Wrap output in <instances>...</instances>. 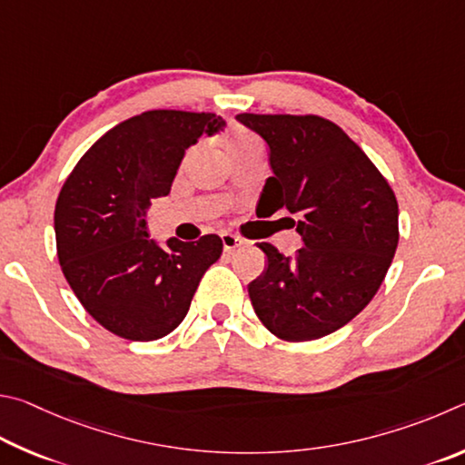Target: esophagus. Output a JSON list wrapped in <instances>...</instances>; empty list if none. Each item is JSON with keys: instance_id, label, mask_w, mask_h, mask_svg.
<instances>
[{"instance_id": "34e87169", "label": "esophagus", "mask_w": 465, "mask_h": 465, "mask_svg": "<svg viewBox=\"0 0 465 465\" xmlns=\"http://www.w3.org/2000/svg\"><path fill=\"white\" fill-rule=\"evenodd\" d=\"M220 239H223L224 251H234L237 247L245 245V241H242L241 237H237V234H232V232H223V234H220Z\"/></svg>"}]
</instances>
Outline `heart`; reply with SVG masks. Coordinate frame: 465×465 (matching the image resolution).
I'll list each match as a JSON object with an SVG mask.
<instances>
[{"label": "heart", "instance_id": "1", "mask_svg": "<svg viewBox=\"0 0 465 465\" xmlns=\"http://www.w3.org/2000/svg\"><path fill=\"white\" fill-rule=\"evenodd\" d=\"M249 146H262L259 143V138L251 133H234L231 136V141H228V153H234V151H241V149H249Z\"/></svg>", "mask_w": 465, "mask_h": 465}]
</instances>
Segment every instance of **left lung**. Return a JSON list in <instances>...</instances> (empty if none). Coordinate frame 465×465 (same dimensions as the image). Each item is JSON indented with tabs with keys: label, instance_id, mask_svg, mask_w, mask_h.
I'll list each match as a JSON object with an SVG mask.
<instances>
[{
	"label": "left lung",
	"instance_id": "1",
	"mask_svg": "<svg viewBox=\"0 0 465 465\" xmlns=\"http://www.w3.org/2000/svg\"><path fill=\"white\" fill-rule=\"evenodd\" d=\"M270 144L273 177L259 206L300 214L304 247L283 257L257 242L267 270L249 298L267 331L290 343L321 339L355 319L384 282L398 247V202L388 179L343 128L316 114H237Z\"/></svg>",
	"mask_w": 465,
	"mask_h": 465
}]
</instances>
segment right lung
<instances>
[{"label":"right lung","instance_id":"add662e5","mask_svg":"<svg viewBox=\"0 0 465 465\" xmlns=\"http://www.w3.org/2000/svg\"><path fill=\"white\" fill-rule=\"evenodd\" d=\"M223 126L212 112H143L97 138L64 179L54 206L61 270L85 311L114 335H169L223 255L218 234L169 239L161 249L144 231L151 200L169 193L187 146Z\"/></svg>","mask_w":465,"mask_h":465}]
</instances>
